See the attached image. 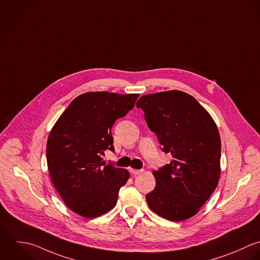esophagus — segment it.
<instances>
[{
    "mask_svg": "<svg viewBox=\"0 0 260 260\" xmlns=\"http://www.w3.org/2000/svg\"><path fill=\"white\" fill-rule=\"evenodd\" d=\"M129 172L132 173V174H134V175H139V174H141L142 172H143V170L141 169V170H137V169H129Z\"/></svg>",
    "mask_w": 260,
    "mask_h": 260,
    "instance_id": "34e87169",
    "label": "esophagus"
}]
</instances>
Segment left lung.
I'll return each mask as SVG.
<instances>
[{"label":"left lung","mask_w":260,"mask_h":260,"mask_svg":"<svg viewBox=\"0 0 260 260\" xmlns=\"http://www.w3.org/2000/svg\"><path fill=\"white\" fill-rule=\"evenodd\" d=\"M149 128L162 151L173 157L153 172L156 187L146 196L160 217L179 222L194 216L216 189L221 170V139L209 112L189 94L172 90L142 96Z\"/></svg>","instance_id":"left-lung-1"}]
</instances>
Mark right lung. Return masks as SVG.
<instances>
[{"label": "right lung", "instance_id": "right-lung-1", "mask_svg": "<svg viewBox=\"0 0 260 260\" xmlns=\"http://www.w3.org/2000/svg\"><path fill=\"white\" fill-rule=\"evenodd\" d=\"M139 94L89 92L75 98L52 127L46 145L51 181L78 215L96 218L110 211L129 178L125 169L103 162L114 151L111 127L135 106Z\"/></svg>", "mask_w": 260, "mask_h": 260}]
</instances>
